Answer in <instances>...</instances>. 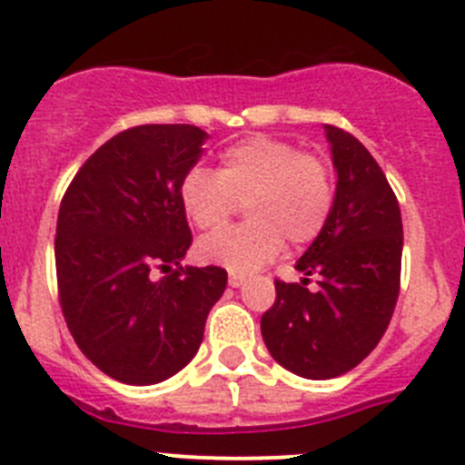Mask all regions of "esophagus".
I'll return each instance as SVG.
<instances>
[{
    "instance_id": "1",
    "label": "esophagus",
    "mask_w": 465,
    "mask_h": 465,
    "mask_svg": "<svg viewBox=\"0 0 465 465\" xmlns=\"http://www.w3.org/2000/svg\"><path fill=\"white\" fill-rule=\"evenodd\" d=\"M242 282H245V275L229 273V287H241Z\"/></svg>"
}]
</instances>
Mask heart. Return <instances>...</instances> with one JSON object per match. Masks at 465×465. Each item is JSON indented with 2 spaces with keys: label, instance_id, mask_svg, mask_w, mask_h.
Here are the masks:
<instances>
[{
  "label": "heart",
  "instance_id": "obj_1",
  "mask_svg": "<svg viewBox=\"0 0 465 465\" xmlns=\"http://www.w3.org/2000/svg\"><path fill=\"white\" fill-rule=\"evenodd\" d=\"M187 217L203 232L220 229L245 203L250 223L211 233L199 259L232 273H252L275 259L284 241L305 245L324 229L333 208L329 166L290 141L252 136L223 153L220 171L194 166L181 181Z\"/></svg>",
  "mask_w": 465,
  "mask_h": 465
}]
</instances>
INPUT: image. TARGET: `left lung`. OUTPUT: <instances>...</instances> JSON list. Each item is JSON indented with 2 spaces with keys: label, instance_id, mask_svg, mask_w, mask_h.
Returning <instances> with one entry per match:
<instances>
[{
  "label": "left lung",
  "instance_id": "8db88e82",
  "mask_svg": "<svg viewBox=\"0 0 465 465\" xmlns=\"http://www.w3.org/2000/svg\"><path fill=\"white\" fill-rule=\"evenodd\" d=\"M336 169L331 215L296 269L301 284L275 282L262 315L271 357L308 380H331L373 352L394 315L403 223L382 169L352 134L324 124ZM321 278L311 292L307 275Z\"/></svg>",
  "mask_w": 465,
  "mask_h": 465
}]
</instances>
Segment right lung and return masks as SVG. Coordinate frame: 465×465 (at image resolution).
I'll list each match as a JSON object with an SVG mask.
<instances>
[{"mask_svg":"<svg viewBox=\"0 0 465 465\" xmlns=\"http://www.w3.org/2000/svg\"><path fill=\"white\" fill-rule=\"evenodd\" d=\"M206 139L194 124L120 132L81 166L62 199V312L81 352L118 382L157 384L185 368L227 290L220 266H181L192 245L181 181ZM153 268L167 275L154 281Z\"/></svg>","mask_w":465,"mask_h":465,"instance_id":"add662e5","label":"right lung"}]
</instances>
